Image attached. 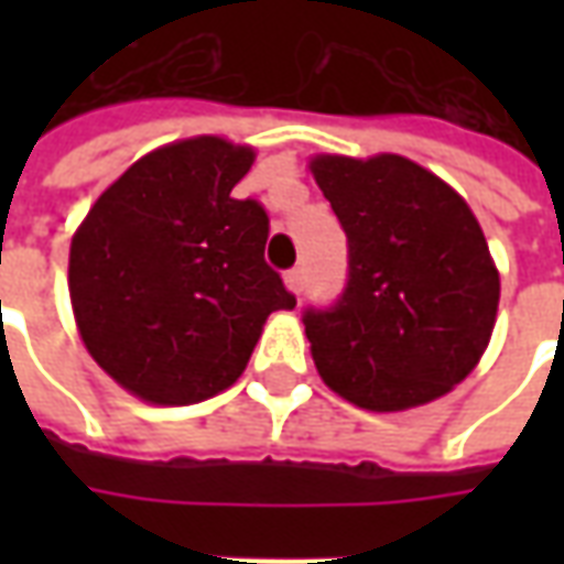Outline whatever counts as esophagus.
<instances>
[{"label":"esophagus","mask_w":564,"mask_h":564,"mask_svg":"<svg viewBox=\"0 0 564 564\" xmlns=\"http://www.w3.org/2000/svg\"><path fill=\"white\" fill-rule=\"evenodd\" d=\"M283 283H286V290L293 295H302V290H305V271L302 269H293L283 274Z\"/></svg>","instance_id":"esophagus-1"}]
</instances>
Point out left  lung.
I'll return each mask as SVG.
<instances>
[{"label":"left lung","instance_id":"1","mask_svg":"<svg viewBox=\"0 0 564 564\" xmlns=\"http://www.w3.org/2000/svg\"><path fill=\"white\" fill-rule=\"evenodd\" d=\"M307 169L350 247L341 302L305 314L323 383L378 414L447 395L486 354L501 295L474 210L399 153H317Z\"/></svg>","mask_w":564,"mask_h":564}]
</instances>
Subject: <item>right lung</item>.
<instances>
[{"instance_id":"1","label":"right lung","mask_w":564,"mask_h":564,"mask_svg":"<svg viewBox=\"0 0 564 564\" xmlns=\"http://www.w3.org/2000/svg\"><path fill=\"white\" fill-rule=\"evenodd\" d=\"M257 150L196 135L129 165L72 235L68 295L80 341L148 404H196L245 375L265 319L293 311L265 265L269 217L232 198Z\"/></svg>"}]
</instances>
